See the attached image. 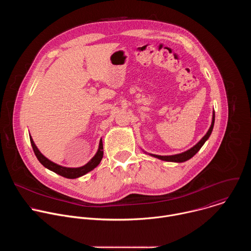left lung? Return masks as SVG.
Returning a JSON list of instances; mask_svg holds the SVG:
<instances>
[{
	"label": "left lung",
	"instance_id": "left-lung-1",
	"mask_svg": "<svg viewBox=\"0 0 251 251\" xmlns=\"http://www.w3.org/2000/svg\"><path fill=\"white\" fill-rule=\"evenodd\" d=\"M213 125H214V111L212 113V120H211V125L208 129V131L206 132V134L200 140L199 143H197V144L191 148L190 150L186 151V152H183L181 154H176V155H172V156H159V155H154V154H149L151 155L152 157H155V158H158L162 161H167V162H176V163H182V162H186L188 160H190L191 158H193L199 151L200 149L202 147V145L205 143V141L209 138L211 132H212V129H213Z\"/></svg>",
	"mask_w": 251,
	"mask_h": 251
}]
</instances>
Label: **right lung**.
I'll use <instances>...</instances> for the list:
<instances>
[{"label":"right lung","mask_w":251,"mask_h":251,"mask_svg":"<svg viewBox=\"0 0 251 251\" xmlns=\"http://www.w3.org/2000/svg\"><path fill=\"white\" fill-rule=\"evenodd\" d=\"M29 140H30V144H31V147H32V150L35 154V156H37L38 160L40 161V163L46 167L47 169L54 172L55 174L59 175V176H62L64 177H67V178H76V177H79L85 174H87L88 172L92 171L94 168H96L99 163L101 162L102 158H103V144H102V139L100 140L99 142V147H98V151L97 153L94 155V157L87 163L85 164L84 166L82 167H79V168H67V167H62V166H59L53 162H51L50 160H49L48 158H46L41 152L40 150L38 149V147L35 146L34 142L31 138V136L29 135Z\"/></svg>","instance_id":"1"}]
</instances>
